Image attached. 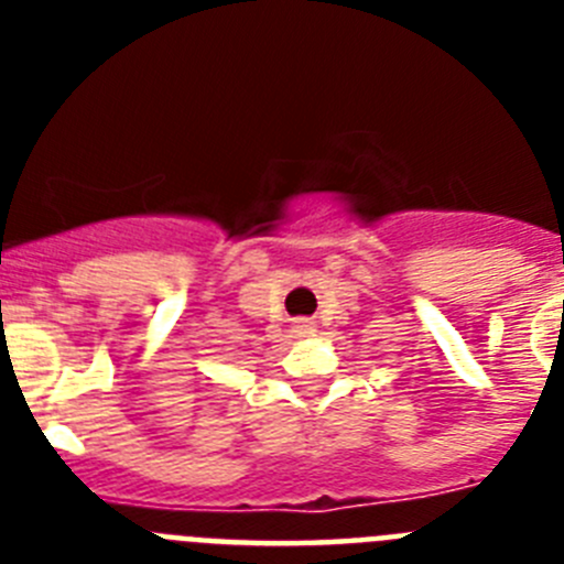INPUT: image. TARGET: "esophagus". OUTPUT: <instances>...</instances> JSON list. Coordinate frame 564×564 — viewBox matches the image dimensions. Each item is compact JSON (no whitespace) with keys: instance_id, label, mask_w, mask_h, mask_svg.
<instances>
[{"instance_id":"34e87169","label":"esophagus","mask_w":564,"mask_h":564,"mask_svg":"<svg viewBox=\"0 0 564 564\" xmlns=\"http://www.w3.org/2000/svg\"><path fill=\"white\" fill-rule=\"evenodd\" d=\"M311 322H299V325H296V333H311Z\"/></svg>"}]
</instances>
